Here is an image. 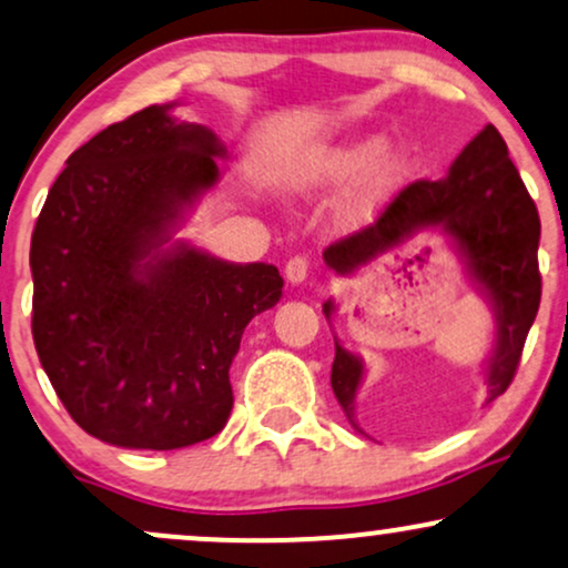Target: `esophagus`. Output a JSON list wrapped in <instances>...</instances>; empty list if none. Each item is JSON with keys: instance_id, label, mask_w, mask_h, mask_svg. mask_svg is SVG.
Returning a JSON list of instances; mask_svg holds the SVG:
<instances>
[{"instance_id": "1", "label": "esophagus", "mask_w": 568, "mask_h": 568, "mask_svg": "<svg viewBox=\"0 0 568 568\" xmlns=\"http://www.w3.org/2000/svg\"><path fill=\"white\" fill-rule=\"evenodd\" d=\"M310 270H312L310 256H293L288 258V264H285V277H288V283L293 285H302L304 280L310 277Z\"/></svg>"}]
</instances>
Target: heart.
I'll return each instance as SVG.
<instances>
[{
	"label": "heart",
	"mask_w": 568,
	"mask_h": 568,
	"mask_svg": "<svg viewBox=\"0 0 568 568\" xmlns=\"http://www.w3.org/2000/svg\"><path fill=\"white\" fill-rule=\"evenodd\" d=\"M365 195L354 203L352 214H365L381 197L392 195L402 182L413 172V155L405 148H386L384 136H359V140L341 142V145L320 148L312 153L302 166L293 172V184L298 190L333 187L346 184L371 169Z\"/></svg>",
	"instance_id": "1"
}]
</instances>
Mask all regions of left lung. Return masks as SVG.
I'll return each mask as SVG.
<instances>
[{"label":"left lung","instance_id":"1","mask_svg":"<svg viewBox=\"0 0 568 568\" xmlns=\"http://www.w3.org/2000/svg\"><path fill=\"white\" fill-rule=\"evenodd\" d=\"M428 227L453 237L495 310L497 341L484 371L487 402H491L514 381L542 296L537 206L508 159V145L491 124L468 142L447 176L409 182L373 224L327 245L323 258L333 272L349 275ZM323 312L331 317L333 302H325ZM362 373V362L336 341L331 386L352 423Z\"/></svg>","mask_w":568,"mask_h":568}]
</instances>
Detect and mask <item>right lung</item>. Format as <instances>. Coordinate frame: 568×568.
Here are the masks:
<instances>
[{
	"mask_svg": "<svg viewBox=\"0 0 568 568\" xmlns=\"http://www.w3.org/2000/svg\"><path fill=\"white\" fill-rule=\"evenodd\" d=\"M150 105L94 134L31 235L33 344L68 415L129 449H180L230 418L245 325L283 296L272 264L169 243L214 187L222 142Z\"/></svg>",
	"mask_w": 568,
	"mask_h": 568,
	"instance_id": "right-lung-1",
	"label": "right lung"
}]
</instances>
